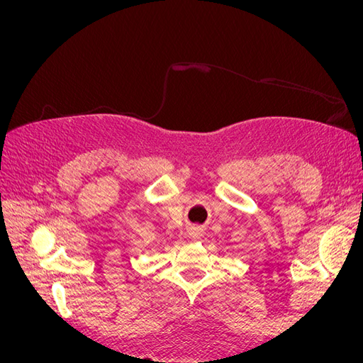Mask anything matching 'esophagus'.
<instances>
[{
  "label": "esophagus",
  "mask_w": 363,
  "mask_h": 363,
  "mask_svg": "<svg viewBox=\"0 0 363 363\" xmlns=\"http://www.w3.org/2000/svg\"><path fill=\"white\" fill-rule=\"evenodd\" d=\"M191 235H192V238H195V239H199L201 235H203V232H201V228H194L192 232H191Z\"/></svg>",
  "instance_id": "1"
}]
</instances>
